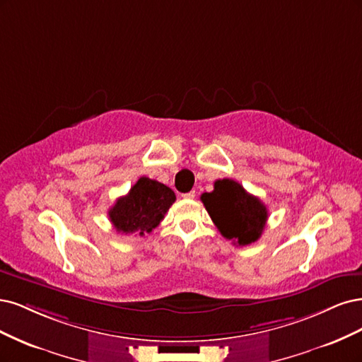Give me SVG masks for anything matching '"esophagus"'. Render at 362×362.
I'll list each match as a JSON object with an SVG mask.
<instances>
[{
    "mask_svg": "<svg viewBox=\"0 0 362 362\" xmlns=\"http://www.w3.org/2000/svg\"><path fill=\"white\" fill-rule=\"evenodd\" d=\"M182 197H183V198H186V200H191V198H195V191H189V192H186V194H183Z\"/></svg>",
    "mask_w": 362,
    "mask_h": 362,
    "instance_id": "esophagus-1",
    "label": "esophagus"
}]
</instances>
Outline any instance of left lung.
<instances>
[{"mask_svg": "<svg viewBox=\"0 0 362 362\" xmlns=\"http://www.w3.org/2000/svg\"><path fill=\"white\" fill-rule=\"evenodd\" d=\"M202 202L221 235L236 247H245L262 236L267 209L260 198L248 194L236 180H216L214 191L204 192Z\"/></svg>", "mask_w": 362, "mask_h": 362, "instance_id": "left-lung-1", "label": "left lung"}]
</instances>
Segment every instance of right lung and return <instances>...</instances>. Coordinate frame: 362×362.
<instances>
[{"label":"right lung","instance_id":"obj_1","mask_svg":"<svg viewBox=\"0 0 362 362\" xmlns=\"http://www.w3.org/2000/svg\"><path fill=\"white\" fill-rule=\"evenodd\" d=\"M174 202L176 195L168 186L148 177H139L127 195L115 202L108 215L119 233L144 236V233H151L159 226Z\"/></svg>","mask_w":362,"mask_h":362}]
</instances>
